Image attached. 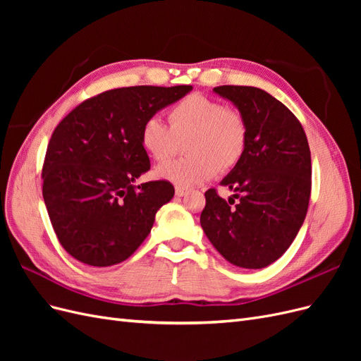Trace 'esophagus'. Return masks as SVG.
<instances>
[{
    "label": "esophagus",
    "mask_w": 361,
    "mask_h": 361,
    "mask_svg": "<svg viewBox=\"0 0 361 361\" xmlns=\"http://www.w3.org/2000/svg\"><path fill=\"white\" fill-rule=\"evenodd\" d=\"M174 192H176L178 197H185V195L188 194V188H183V187H179V185H178V187L174 188Z\"/></svg>",
    "instance_id": "obj_1"
}]
</instances>
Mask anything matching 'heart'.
Listing matches in <instances>:
<instances>
[{
	"label": "heart",
	"instance_id": "1",
	"mask_svg": "<svg viewBox=\"0 0 361 361\" xmlns=\"http://www.w3.org/2000/svg\"><path fill=\"white\" fill-rule=\"evenodd\" d=\"M169 126L149 117L140 129V145L157 162L178 154L180 145L188 157L157 169L155 174L179 185L194 187L235 167L241 159L247 126L241 113L200 93H192L174 104L167 114Z\"/></svg>",
	"mask_w": 361,
	"mask_h": 361
}]
</instances>
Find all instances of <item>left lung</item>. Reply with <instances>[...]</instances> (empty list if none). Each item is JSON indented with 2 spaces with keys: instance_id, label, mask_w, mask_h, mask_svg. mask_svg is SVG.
<instances>
[{
  "instance_id": "left-lung-1",
  "label": "left lung",
  "mask_w": 361,
  "mask_h": 361,
  "mask_svg": "<svg viewBox=\"0 0 361 361\" xmlns=\"http://www.w3.org/2000/svg\"><path fill=\"white\" fill-rule=\"evenodd\" d=\"M214 93L241 113L247 140L241 159L220 182L239 202L228 205L215 190H207L200 224L227 262L260 269L283 256L307 214L312 190L307 137L298 118L265 90L221 85Z\"/></svg>"
}]
</instances>
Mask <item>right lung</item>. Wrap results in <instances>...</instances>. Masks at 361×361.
<instances>
[{"label": "right lung", "instance_id": "right-lung-1", "mask_svg": "<svg viewBox=\"0 0 361 361\" xmlns=\"http://www.w3.org/2000/svg\"><path fill=\"white\" fill-rule=\"evenodd\" d=\"M191 90V85L108 90L59 123L42 170L43 200L54 232L72 257L111 267L147 238L174 188L167 180L134 185L150 169L140 129Z\"/></svg>", "mask_w": 361, "mask_h": 361}]
</instances>
